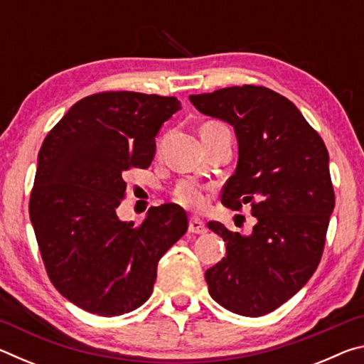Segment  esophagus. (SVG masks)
Wrapping results in <instances>:
<instances>
[{"label":"esophagus","instance_id":"obj_1","mask_svg":"<svg viewBox=\"0 0 364 364\" xmlns=\"http://www.w3.org/2000/svg\"><path fill=\"white\" fill-rule=\"evenodd\" d=\"M189 232H193V234H205L207 232V226H205V223L200 218L193 217V218L189 220Z\"/></svg>","mask_w":364,"mask_h":364}]
</instances>
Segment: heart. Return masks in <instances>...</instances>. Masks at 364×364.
Masks as SVG:
<instances>
[{
	"instance_id": "b5f03b06",
	"label": "heart",
	"mask_w": 364,
	"mask_h": 364,
	"mask_svg": "<svg viewBox=\"0 0 364 364\" xmlns=\"http://www.w3.org/2000/svg\"><path fill=\"white\" fill-rule=\"evenodd\" d=\"M210 125H221V123H210ZM223 127V125H221ZM173 197L176 202H180L181 205L188 208H202L205 205V193L204 188L196 181H181L176 184L173 191Z\"/></svg>"
}]
</instances>
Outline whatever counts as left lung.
Instances as JSON below:
<instances>
[{"instance_id":"left-lung-1","label":"left lung","mask_w":364,"mask_h":364,"mask_svg":"<svg viewBox=\"0 0 364 364\" xmlns=\"http://www.w3.org/2000/svg\"><path fill=\"white\" fill-rule=\"evenodd\" d=\"M189 101L234 128L239 157L221 202L250 204L257 220L250 234L208 221L226 242V257L205 271L208 292L232 313L263 316L294 297L321 260L336 204L328 149L294 102L264 86H231Z\"/></svg>"}]
</instances>
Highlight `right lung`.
Returning <instances> with one entry per match:
<instances>
[{"label":"right lung","instance_id":"1","mask_svg":"<svg viewBox=\"0 0 364 364\" xmlns=\"http://www.w3.org/2000/svg\"><path fill=\"white\" fill-rule=\"evenodd\" d=\"M176 97L109 91L73 104L38 154L30 220L54 287L85 311L120 316L151 297L157 263L188 231L180 205L151 207L141 225L117 215L123 176L147 168Z\"/></svg>","mask_w":364,"mask_h":364}]
</instances>
